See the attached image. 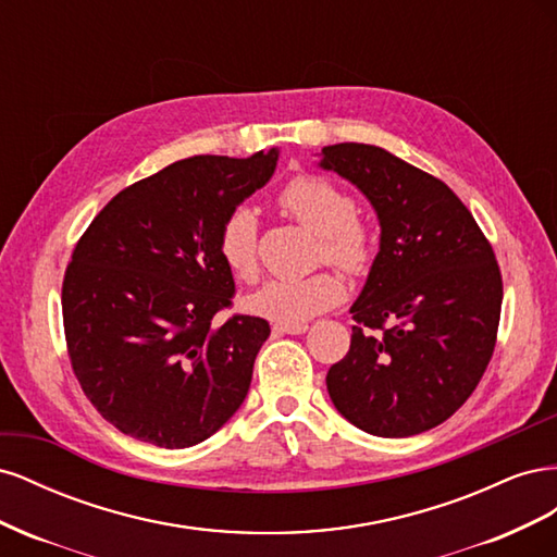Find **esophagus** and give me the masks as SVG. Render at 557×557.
<instances>
[{"mask_svg":"<svg viewBox=\"0 0 557 557\" xmlns=\"http://www.w3.org/2000/svg\"><path fill=\"white\" fill-rule=\"evenodd\" d=\"M309 330V323H276L274 332L281 334H305Z\"/></svg>","mask_w":557,"mask_h":557,"instance_id":"obj_1","label":"esophagus"}]
</instances>
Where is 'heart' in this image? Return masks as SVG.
Here are the masks:
<instances>
[{
    "label": "heart",
    "instance_id": "1",
    "mask_svg": "<svg viewBox=\"0 0 557 557\" xmlns=\"http://www.w3.org/2000/svg\"><path fill=\"white\" fill-rule=\"evenodd\" d=\"M278 205L297 223L320 237V256L358 274L372 260V239L358 221L356 199L334 183L320 176H295L278 195ZM218 250L234 276L256 281L258 260V215L250 207H237L227 213L218 234ZM346 288L332 272H318L305 278H272L252 293L246 307L278 323H305V320L339 305Z\"/></svg>",
    "mask_w": 557,
    "mask_h": 557
}]
</instances>
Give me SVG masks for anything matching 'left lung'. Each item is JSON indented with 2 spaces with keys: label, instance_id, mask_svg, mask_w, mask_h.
<instances>
[{
  "label": "left lung",
  "instance_id": "obj_1",
  "mask_svg": "<svg viewBox=\"0 0 557 557\" xmlns=\"http://www.w3.org/2000/svg\"><path fill=\"white\" fill-rule=\"evenodd\" d=\"M318 166L374 207L381 242L352 301L350 348L330 399L374 436H413L458 411L493 358L502 274L493 246L448 185L369 144H334Z\"/></svg>",
  "mask_w": 557,
  "mask_h": 557
}]
</instances>
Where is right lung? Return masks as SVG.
Returning a JSON list of instances; mask_svg holds the SVG:
<instances>
[{"mask_svg":"<svg viewBox=\"0 0 557 557\" xmlns=\"http://www.w3.org/2000/svg\"><path fill=\"white\" fill-rule=\"evenodd\" d=\"M276 160L278 148L174 162L117 193L76 244L62 283L66 348L83 393L123 434L188 448L244 404L272 330L256 315L213 325L234 295L218 234Z\"/></svg>","mask_w":557,"mask_h":557,"instance_id":"right-lung-1","label":"right lung"}]
</instances>
